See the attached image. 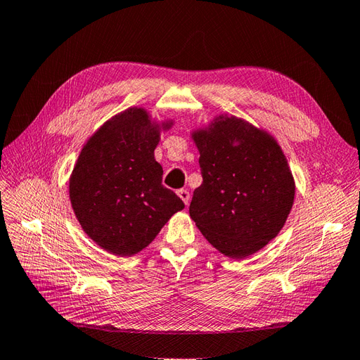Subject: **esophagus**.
<instances>
[{
  "label": "esophagus",
  "instance_id": "34e87169",
  "mask_svg": "<svg viewBox=\"0 0 360 360\" xmlns=\"http://www.w3.org/2000/svg\"><path fill=\"white\" fill-rule=\"evenodd\" d=\"M177 195L181 198V201L184 202V204H186V206H188V204H189V191L188 189H179L177 191Z\"/></svg>",
  "mask_w": 360,
  "mask_h": 360
}]
</instances>
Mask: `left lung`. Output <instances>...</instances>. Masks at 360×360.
Listing matches in <instances>:
<instances>
[{"label": "left lung", "instance_id": "8db88e82", "mask_svg": "<svg viewBox=\"0 0 360 360\" xmlns=\"http://www.w3.org/2000/svg\"><path fill=\"white\" fill-rule=\"evenodd\" d=\"M202 183L189 215L210 244L244 259L274 239L294 204L295 183L273 136L236 116L221 115L192 133Z\"/></svg>", "mask_w": 360, "mask_h": 360}]
</instances>
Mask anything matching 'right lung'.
Masks as SVG:
<instances>
[{
    "label": "right lung",
    "instance_id": "1",
    "mask_svg": "<svg viewBox=\"0 0 360 360\" xmlns=\"http://www.w3.org/2000/svg\"><path fill=\"white\" fill-rule=\"evenodd\" d=\"M159 139L160 127L147 110L131 108L96 130L75 163L70 179L74 213L86 235L112 255L139 252L184 209L162 184L163 169L154 159Z\"/></svg>",
    "mask_w": 360,
    "mask_h": 360
}]
</instances>
